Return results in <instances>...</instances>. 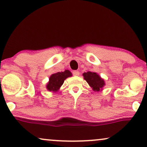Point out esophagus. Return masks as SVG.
<instances>
[{
  "label": "esophagus",
  "mask_w": 147,
  "mask_h": 147,
  "mask_svg": "<svg viewBox=\"0 0 147 147\" xmlns=\"http://www.w3.org/2000/svg\"><path fill=\"white\" fill-rule=\"evenodd\" d=\"M73 75L74 76H78L79 75H80V71H73Z\"/></svg>",
  "instance_id": "1"
}]
</instances>
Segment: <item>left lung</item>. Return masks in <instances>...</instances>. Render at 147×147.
I'll use <instances>...</instances> for the list:
<instances>
[{"label":"left lung","instance_id":"obj_1","mask_svg":"<svg viewBox=\"0 0 147 147\" xmlns=\"http://www.w3.org/2000/svg\"><path fill=\"white\" fill-rule=\"evenodd\" d=\"M84 80L94 91H99L105 86V82L96 72L88 71L83 74Z\"/></svg>","mask_w":147,"mask_h":147}]
</instances>
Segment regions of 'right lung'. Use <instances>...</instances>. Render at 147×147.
<instances>
[{"label": "right lung", "mask_w": 147, "mask_h": 147, "mask_svg": "<svg viewBox=\"0 0 147 147\" xmlns=\"http://www.w3.org/2000/svg\"><path fill=\"white\" fill-rule=\"evenodd\" d=\"M71 76H72L71 73L67 69L65 70L64 71L57 72L56 74H52L49 78V82L46 85V88L49 91L56 92L62 86L65 79Z\"/></svg>", "instance_id": "add662e5"}]
</instances>
